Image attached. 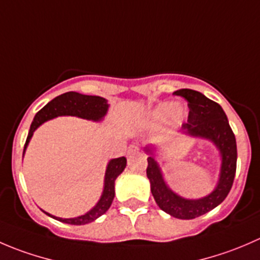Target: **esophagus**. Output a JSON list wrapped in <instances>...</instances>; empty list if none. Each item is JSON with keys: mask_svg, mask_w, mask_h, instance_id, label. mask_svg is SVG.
<instances>
[{"mask_svg": "<svg viewBox=\"0 0 260 260\" xmlns=\"http://www.w3.org/2000/svg\"><path fill=\"white\" fill-rule=\"evenodd\" d=\"M138 146L136 145H129L128 146V149H127V153L128 154H132V153H136V152H138Z\"/></svg>", "mask_w": 260, "mask_h": 260, "instance_id": "esophagus-1", "label": "esophagus"}]
</instances>
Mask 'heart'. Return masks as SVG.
<instances>
[{
	"instance_id": "heart-1",
	"label": "heart",
	"mask_w": 260,
	"mask_h": 260,
	"mask_svg": "<svg viewBox=\"0 0 260 260\" xmlns=\"http://www.w3.org/2000/svg\"><path fill=\"white\" fill-rule=\"evenodd\" d=\"M186 117V111L183 107L176 106L171 102H165L158 104L153 111L151 112V119L154 123H164L171 118V120L179 124Z\"/></svg>"
}]
</instances>
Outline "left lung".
Segmentation results:
<instances>
[{
	"mask_svg": "<svg viewBox=\"0 0 260 260\" xmlns=\"http://www.w3.org/2000/svg\"><path fill=\"white\" fill-rule=\"evenodd\" d=\"M174 94L182 96L190 108L187 123L182 124L183 133L212 141L221 156V171L216 188L199 200H187L170 190L153 157L147 158V177L157 205L171 216L190 220L211 211L229 193L237 172V141L226 114L216 102L192 89H180Z\"/></svg>",
	"mask_w": 260,
	"mask_h": 260,
	"instance_id": "1",
	"label": "left lung"
}]
</instances>
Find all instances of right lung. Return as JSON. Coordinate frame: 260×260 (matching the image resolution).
<instances>
[{"label":"right lung","instance_id":"obj_1","mask_svg":"<svg viewBox=\"0 0 260 260\" xmlns=\"http://www.w3.org/2000/svg\"><path fill=\"white\" fill-rule=\"evenodd\" d=\"M107 111H108V104H107L106 99L102 98V96L84 95V94L75 93V91H68V93L61 94V95L56 96L51 102H49L43 109H40L36 113L32 123H31L27 138H26L25 148L27 143L30 142V138L32 137L34 131L46 120L52 119L57 115H77V117L85 118V119L101 120L106 115ZM23 152H25V149H23ZM125 165H127L125 157L114 158L109 162L106 171V179H104L103 195H102L98 204L86 214L78 217H73V219H61V217L52 216L48 212H45V214L59 220V221L65 222V224L84 225L94 221L111 208L114 199V181L125 169Z\"/></svg>","mask_w":260,"mask_h":260}]
</instances>
